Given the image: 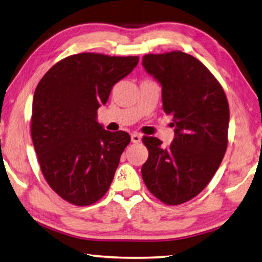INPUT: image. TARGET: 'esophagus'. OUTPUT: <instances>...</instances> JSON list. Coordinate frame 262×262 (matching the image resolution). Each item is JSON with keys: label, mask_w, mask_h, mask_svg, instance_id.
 <instances>
[{"label": "esophagus", "mask_w": 262, "mask_h": 262, "mask_svg": "<svg viewBox=\"0 0 262 262\" xmlns=\"http://www.w3.org/2000/svg\"><path fill=\"white\" fill-rule=\"evenodd\" d=\"M131 140H132V143L138 144L141 141V136L139 134H136V132H135V134L131 135Z\"/></svg>", "instance_id": "34e87169"}]
</instances>
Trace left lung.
<instances>
[{
    "label": "left lung",
    "instance_id": "left-lung-1",
    "mask_svg": "<svg viewBox=\"0 0 262 262\" xmlns=\"http://www.w3.org/2000/svg\"><path fill=\"white\" fill-rule=\"evenodd\" d=\"M143 67L162 87L163 110L172 117L175 137L169 147L155 137H144L149 155L141 175L162 203L180 205L199 194L222 162L228 100L208 69L186 53L145 55Z\"/></svg>",
    "mask_w": 262,
    "mask_h": 262
}]
</instances>
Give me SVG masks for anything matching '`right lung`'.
Listing matches in <instances>:
<instances>
[{
	"label": "right lung",
	"instance_id": "1",
	"mask_svg": "<svg viewBox=\"0 0 262 262\" xmlns=\"http://www.w3.org/2000/svg\"><path fill=\"white\" fill-rule=\"evenodd\" d=\"M138 56L82 53L55 64L36 86L31 135L49 186L77 206L94 204L112 184L127 132H110L98 122L113 86L126 77Z\"/></svg>",
	"mask_w": 262,
	"mask_h": 262
}]
</instances>
